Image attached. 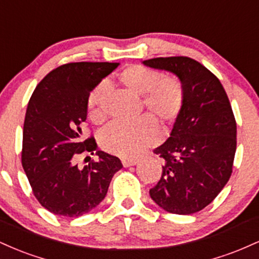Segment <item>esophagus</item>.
Masks as SVG:
<instances>
[{"label": "esophagus", "instance_id": "esophagus-1", "mask_svg": "<svg viewBox=\"0 0 259 259\" xmlns=\"http://www.w3.org/2000/svg\"><path fill=\"white\" fill-rule=\"evenodd\" d=\"M121 163H123L124 167L127 168V167H132V165H135L136 163H138V159H135V158H125V159H121Z\"/></svg>", "mask_w": 259, "mask_h": 259}]
</instances>
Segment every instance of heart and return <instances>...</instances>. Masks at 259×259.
Segmentation results:
<instances>
[{
	"instance_id": "obj_1",
	"label": "heart",
	"mask_w": 259,
	"mask_h": 259,
	"mask_svg": "<svg viewBox=\"0 0 259 259\" xmlns=\"http://www.w3.org/2000/svg\"><path fill=\"white\" fill-rule=\"evenodd\" d=\"M120 81L129 90L142 96V107L162 121H171L184 106V89L174 76L145 65H130L119 74ZM109 84L102 80L92 89L88 99L89 115L92 120L103 118L102 100ZM152 115L145 114L133 121L114 120L100 134V144L106 151L123 158L136 156L158 139V124Z\"/></svg>"
}]
</instances>
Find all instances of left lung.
<instances>
[{
  "instance_id": "obj_1",
  "label": "left lung",
  "mask_w": 259,
  "mask_h": 259,
  "mask_svg": "<svg viewBox=\"0 0 259 259\" xmlns=\"http://www.w3.org/2000/svg\"><path fill=\"white\" fill-rule=\"evenodd\" d=\"M142 63L175 74L184 89V106L170 138L153 150L164 165L150 196L169 213L192 214L214 200L233 173V109L219 79L195 59L178 56Z\"/></svg>"
}]
</instances>
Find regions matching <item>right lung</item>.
Masks as SVG:
<instances>
[{"mask_svg":"<svg viewBox=\"0 0 259 259\" xmlns=\"http://www.w3.org/2000/svg\"><path fill=\"white\" fill-rule=\"evenodd\" d=\"M119 63L78 62L56 68L38 82L25 113L22 164L36 200L56 215L80 217L106 197L120 159L103 151L79 168L76 156L96 150L82 138L92 89Z\"/></svg>","mask_w":259,"mask_h":259,"instance_id":"obj_1","label":"right lung"}]
</instances>
